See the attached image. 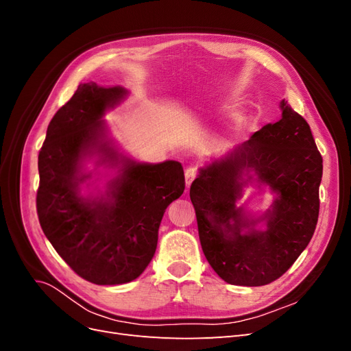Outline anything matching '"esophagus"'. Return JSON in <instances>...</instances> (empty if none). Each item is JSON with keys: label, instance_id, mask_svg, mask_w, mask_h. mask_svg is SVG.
I'll return each instance as SVG.
<instances>
[{"label": "esophagus", "instance_id": "1", "mask_svg": "<svg viewBox=\"0 0 351 351\" xmlns=\"http://www.w3.org/2000/svg\"><path fill=\"white\" fill-rule=\"evenodd\" d=\"M184 176H186V186L190 187V184H192V182H193L195 177H196V169L192 168V167H189L186 169V174Z\"/></svg>", "mask_w": 351, "mask_h": 351}]
</instances>
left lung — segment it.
<instances>
[{"mask_svg":"<svg viewBox=\"0 0 351 351\" xmlns=\"http://www.w3.org/2000/svg\"><path fill=\"white\" fill-rule=\"evenodd\" d=\"M280 110L277 123L263 125L219 161L200 168L190 186L202 250L228 284L259 287L278 280L309 244L317 224L322 156L303 117L284 99ZM250 171L279 197L263 217L267 230L241 235V228L254 222L235 208L251 179L242 176Z\"/></svg>","mask_w":351,"mask_h":351,"instance_id":"1","label":"left lung"}]
</instances>
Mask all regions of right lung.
I'll list each match as a JSON object with an SVG mask.
<instances>
[{"instance_id":"1","label":"right lung","mask_w":351,"mask_h":351,"mask_svg":"<svg viewBox=\"0 0 351 351\" xmlns=\"http://www.w3.org/2000/svg\"><path fill=\"white\" fill-rule=\"evenodd\" d=\"M120 86L79 84L70 101L52 117L38 156L36 212L52 247L79 277L98 285L136 280L154 258L158 230L167 206L184 192L180 162L136 164L125 159L121 176L105 202L77 195L80 161L98 152L117 162L102 139L104 112L124 97Z\"/></svg>"}]
</instances>
